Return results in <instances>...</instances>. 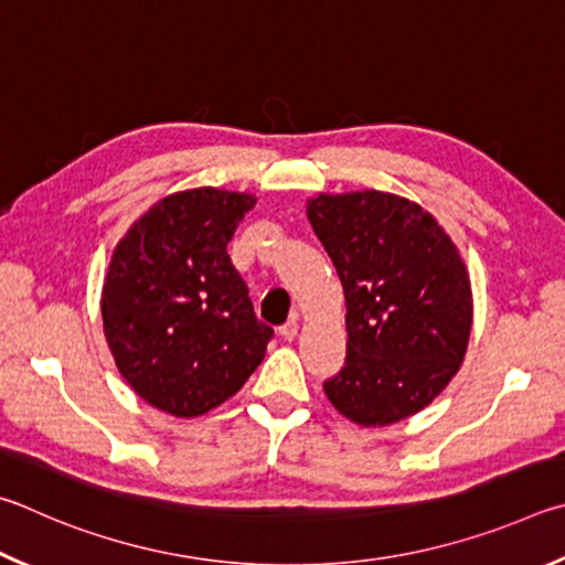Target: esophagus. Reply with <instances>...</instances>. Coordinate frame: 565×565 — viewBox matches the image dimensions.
Returning <instances> with one entry per match:
<instances>
[{"label": "esophagus", "instance_id": "obj_1", "mask_svg": "<svg viewBox=\"0 0 565 565\" xmlns=\"http://www.w3.org/2000/svg\"><path fill=\"white\" fill-rule=\"evenodd\" d=\"M298 330H300V324H298V322H295V320H288V322H285V324H282V328H280V330H277V332H280V338H282V340H288V342H292L295 338H298Z\"/></svg>", "mask_w": 565, "mask_h": 565}]
</instances>
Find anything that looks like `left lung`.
Returning a JSON list of instances; mask_svg holds the SVG:
<instances>
[{"label": "left lung", "instance_id": "obj_1", "mask_svg": "<svg viewBox=\"0 0 565 565\" xmlns=\"http://www.w3.org/2000/svg\"><path fill=\"white\" fill-rule=\"evenodd\" d=\"M308 217L348 302V358L324 394L362 427L412 417L467 354L473 300L457 245L422 205L382 191L320 193Z\"/></svg>", "mask_w": 565, "mask_h": 565}]
</instances>
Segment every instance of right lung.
I'll return each instance as SVG.
<instances>
[{
	"label": "right lung",
	"mask_w": 565,
	"mask_h": 565,
	"mask_svg": "<svg viewBox=\"0 0 565 565\" xmlns=\"http://www.w3.org/2000/svg\"><path fill=\"white\" fill-rule=\"evenodd\" d=\"M253 205V195L217 188L173 193L111 255L102 292L108 350L138 397L173 417L231 399L273 340L227 255Z\"/></svg>",
	"instance_id": "1"
}]
</instances>
